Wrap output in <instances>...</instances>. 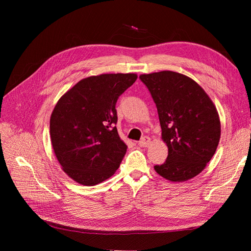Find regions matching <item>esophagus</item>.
Returning <instances> with one entry per match:
<instances>
[{"instance_id": "34e87169", "label": "esophagus", "mask_w": 251, "mask_h": 251, "mask_svg": "<svg viewBox=\"0 0 251 251\" xmlns=\"http://www.w3.org/2000/svg\"><path fill=\"white\" fill-rule=\"evenodd\" d=\"M151 143V138L150 137H148V136H144V137L138 142V144L139 146L141 147V148H146V147H148L149 144Z\"/></svg>"}]
</instances>
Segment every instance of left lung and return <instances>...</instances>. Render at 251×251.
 <instances>
[{
  "label": "left lung",
  "instance_id": "obj_1",
  "mask_svg": "<svg viewBox=\"0 0 251 251\" xmlns=\"http://www.w3.org/2000/svg\"><path fill=\"white\" fill-rule=\"evenodd\" d=\"M156 103L162 139L169 149L155 171L171 181H186L200 174L215 155L221 125L215 104L192 78L173 71L142 74Z\"/></svg>",
  "mask_w": 251,
  "mask_h": 251
}]
</instances>
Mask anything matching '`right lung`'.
Masks as SVG:
<instances>
[{"label": "right lung", "mask_w": 251, "mask_h": 251, "mask_svg": "<svg viewBox=\"0 0 251 251\" xmlns=\"http://www.w3.org/2000/svg\"><path fill=\"white\" fill-rule=\"evenodd\" d=\"M134 73L101 74L78 81L57 101L50 118L53 150L64 172L93 186L116 172L126 151L117 132L115 105Z\"/></svg>", "instance_id": "right-lung-1"}]
</instances>
